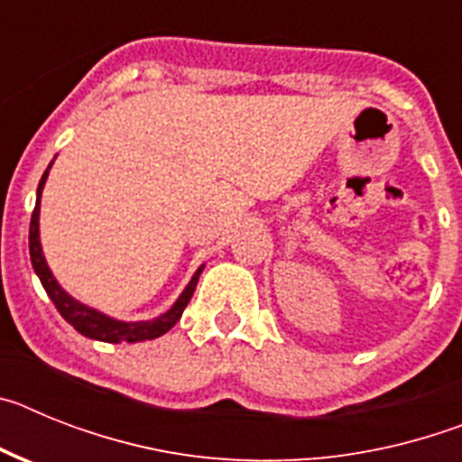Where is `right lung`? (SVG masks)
<instances>
[{
	"mask_svg": "<svg viewBox=\"0 0 462 462\" xmlns=\"http://www.w3.org/2000/svg\"><path fill=\"white\" fill-rule=\"evenodd\" d=\"M52 166V162H51ZM46 169L43 178L39 182V189H36V208L32 212V222H30V256H32V266H34V273L39 275L41 284L46 289V293L51 296V300L55 303L57 312L62 314L64 319L79 330L80 336L92 337V340L101 342H143V340H154V337L164 336L166 330H171L175 326V321L180 319L182 312H185L187 303L194 296L196 282H199V275L203 273V266L194 273V277L189 280V284L185 287V291L180 293V298L175 300L173 308L169 312L159 314L157 319L150 321H117L108 314L99 312V310L88 308L80 300L69 296L57 280L52 277L51 268L46 263V256H43V250H41V240H39V212H41V191H43V185H46L48 171Z\"/></svg>",
	"mask_w": 462,
	"mask_h": 462,
	"instance_id": "add662e5",
	"label": "right lung"
}]
</instances>
